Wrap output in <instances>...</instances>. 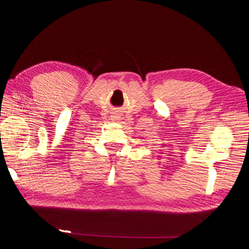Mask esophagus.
<instances>
[{
	"instance_id": "esophagus-1",
	"label": "esophagus",
	"mask_w": 249,
	"mask_h": 249,
	"mask_svg": "<svg viewBox=\"0 0 249 249\" xmlns=\"http://www.w3.org/2000/svg\"><path fill=\"white\" fill-rule=\"evenodd\" d=\"M111 116H112V120L113 121H119L121 119V115H120L119 112H113V114L111 115Z\"/></svg>"
}]
</instances>
